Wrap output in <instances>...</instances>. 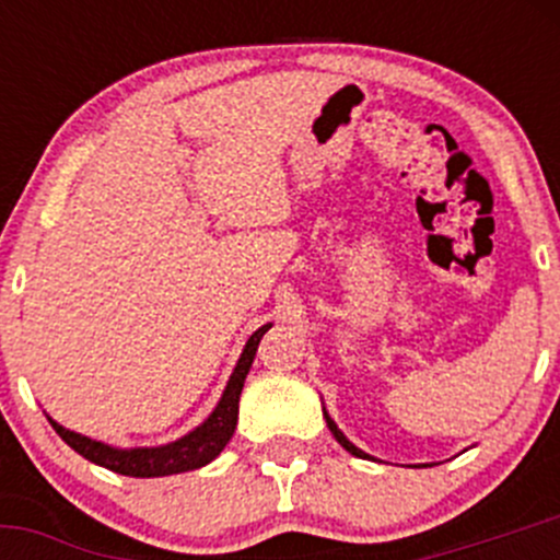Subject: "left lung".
Masks as SVG:
<instances>
[{"mask_svg":"<svg viewBox=\"0 0 560 560\" xmlns=\"http://www.w3.org/2000/svg\"><path fill=\"white\" fill-rule=\"evenodd\" d=\"M327 428H330V431H332V436H336V442H338V444H341V447H343V450H347V453H352V455H358V457H369V455H365V453H363V450H358V447H354V444H352V442H349V439H347V436H343V433H341V431H338V428H336V422H332V420H330V417H327Z\"/></svg>","mask_w":560,"mask_h":560,"instance_id":"1","label":"left lung"}]
</instances>
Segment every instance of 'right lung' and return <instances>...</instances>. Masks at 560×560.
<instances>
[{"instance_id": "right-lung-1", "label": "right lung", "mask_w": 560, "mask_h": 560, "mask_svg": "<svg viewBox=\"0 0 560 560\" xmlns=\"http://www.w3.org/2000/svg\"><path fill=\"white\" fill-rule=\"evenodd\" d=\"M268 330L270 325H265L248 338L244 354H241L238 365H235L233 376H230L228 382V389H224L222 400H219V406L213 409V415L208 417L197 431L178 439V442L151 450H113L103 442H92V439L81 436V433L67 431V428H61L59 422L54 420H50V425H54V431L59 433L78 455L97 463V466L110 468V471L124 474V477H167V474H180L206 466V463H211L213 457L222 453L224 444L233 439L235 422H238L241 389H244L246 374L254 363V354H257L259 338Z\"/></svg>"}]
</instances>
